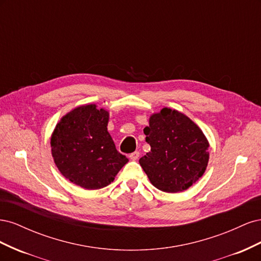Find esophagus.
<instances>
[{
  "label": "esophagus",
  "instance_id": "obj_1",
  "mask_svg": "<svg viewBox=\"0 0 261 261\" xmlns=\"http://www.w3.org/2000/svg\"><path fill=\"white\" fill-rule=\"evenodd\" d=\"M129 158H130V160L136 161V160L138 159V158H139V151H135V152L130 153V154H129Z\"/></svg>",
  "mask_w": 261,
  "mask_h": 261
}]
</instances>
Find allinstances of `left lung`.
Wrapping results in <instances>:
<instances>
[{
    "mask_svg": "<svg viewBox=\"0 0 261 261\" xmlns=\"http://www.w3.org/2000/svg\"><path fill=\"white\" fill-rule=\"evenodd\" d=\"M144 133L151 149L139 163L154 187L165 193L183 192L202 176L209 144L191 118L164 108L151 115Z\"/></svg>",
    "mask_w": 261,
    "mask_h": 261,
    "instance_id": "left-lung-1",
    "label": "left lung"
}]
</instances>
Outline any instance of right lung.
Here are the masks:
<instances>
[{"instance_id":"add662e5","label":"right lung","mask_w":261,"mask_h":261,"mask_svg":"<svg viewBox=\"0 0 261 261\" xmlns=\"http://www.w3.org/2000/svg\"><path fill=\"white\" fill-rule=\"evenodd\" d=\"M108 122L106 110L86 105L63 116L52 134V155L58 169L83 188L108 186L128 162L116 150Z\"/></svg>"}]
</instances>
